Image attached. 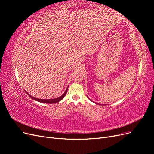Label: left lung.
Segmentation results:
<instances>
[{
    "mask_svg": "<svg viewBox=\"0 0 154 154\" xmlns=\"http://www.w3.org/2000/svg\"><path fill=\"white\" fill-rule=\"evenodd\" d=\"M87 97H88V96H87ZM96 104H98V105H100V104H99V103H96Z\"/></svg>",
    "mask_w": 154,
    "mask_h": 154,
    "instance_id": "left-lung-1",
    "label": "left lung"
}]
</instances>
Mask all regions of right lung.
<instances>
[{
    "instance_id": "1",
    "label": "right lung",
    "mask_w": 154,
    "mask_h": 154,
    "mask_svg": "<svg viewBox=\"0 0 154 154\" xmlns=\"http://www.w3.org/2000/svg\"><path fill=\"white\" fill-rule=\"evenodd\" d=\"M69 87V86H68ZM67 89H68V87L67 88V89H66V91H65V92L63 93V94L61 96H60V97H57V98H54V99H49V100H45V99H38V98H36V97H32V96H31V95H29L28 93H27V92H26V93L27 94H28L31 98L32 99V100H35V101H39V102H41V103H49V104H53V103H57V102H59L60 101H61L63 97H65V96H66V93H67Z\"/></svg>"
}]
</instances>
